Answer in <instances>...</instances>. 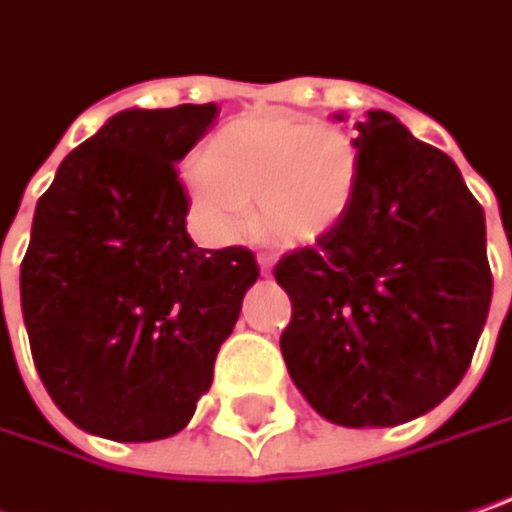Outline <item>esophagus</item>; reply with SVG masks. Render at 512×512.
<instances>
[{
	"instance_id": "1",
	"label": "esophagus",
	"mask_w": 512,
	"mask_h": 512,
	"mask_svg": "<svg viewBox=\"0 0 512 512\" xmlns=\"http://www.w3.org/2000/svg\"><path fill=\"white\" fill-rule=\"evenodd\" d=\"M257 266H260V275H272V266H275V263H272V257H257Z\"/></svg>"
}]
</instances>
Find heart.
I'll return each mask as SVG.
<instances>
[{
	"label": "heart",
	"mask_w": 512,
	"mask_h": 512,
	"mask_svg": "<svg viewBox=\"0 0 512 512\" xmlns=\"http://www.w3.org/2000/svg\"><path fill=\"white\" fill-rule=\"evenodd\" d=\"M362 170V147L342 127L260 112L228 121L182 179L205 237L234 240L257 199L260 231L278 246L301 249L342 226Z\"/></svg>",
	"instance_id": "1"
}]
</instances>
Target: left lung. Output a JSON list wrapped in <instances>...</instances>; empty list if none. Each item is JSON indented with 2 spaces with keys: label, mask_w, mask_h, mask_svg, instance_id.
Returning a JSON list of instances; mask_svg holds the SVG:
<instances>
[{
  "label": "left lung",
  "mask_w": 512,
  "mask_h": 512,
  "mask_svg": "<svg viewBox=\"0 0 512 512\" xmlns=\"http://www.w3.org/2000/svg\"><path fill=\"white\" fill-rule=\"evenodd\" d=\"M356 141L365 170L342 226L275 266L292 301L281 353L324 420L385 429L464 379L493 275L484 208L446 153L382 109L356 124Z\"/></svg>",
  "instance_id": "left-lung-1"
}]
</instances>
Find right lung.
<instances>
[{"instance_id": "add662e5", "label": "right lung", "mask_w": 512, "mask_h": 512, "mask_svg": "<svg viewBox=\"0 0 512 512\" xmlns=\"http://www.w3.org/2000/svg\"><path fill=\"white\" fill-rule=\"evenodd\" d=\"M214 118V104L124 109L63 159L37 202L22 318L54 406L89 435L182 432L260 275L252 252L199 249L185 231L176 162Z\"/></svg>"}]
</instances>
